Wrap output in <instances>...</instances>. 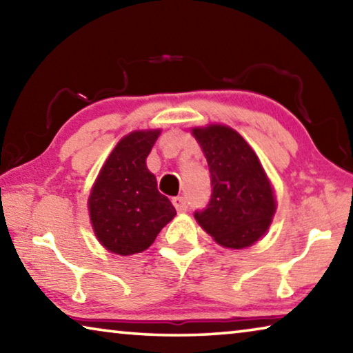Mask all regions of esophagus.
Instances as JSON below:
<instances>
[{
	"mask_svg": "<svg viewBox=\"0 0 353 353\" xmlns=\"http://www.w3.org/2000/svg\"><path fill=\"white\" fill-rule=\"evenodd\" d=\"M172 205L176 207V210H177L179 213H182V212H187V210H188L187 199L182 198V196H177V198L172 199Z\"/></svg>",
	"mask_w": 353,
	"mask_h": 353,
	"instance_id": "obj_1",
	"label": "esophagus"
}]
</instances>
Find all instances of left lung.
Here are the masks:
<instances>
[{
  "mask_svg": "<svg viewBox=\"0 0 353 353\" xmlns=\"http://www.w3.org/2000/svg\"><path fill=\"white\" fill-rule=\"evenodd\" d=\"M205 154L212 194L194 218L224 248L241 249L265 234L276 212L270 181L255 152L234 129L213 124L193 129Z\"/></svg>",
  "mask_w": 353,
  "mask_h": 353,
  "instance_id": "obj_1",
  "label": "left lung"
}]
</instances>
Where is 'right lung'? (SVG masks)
<instances>
[{
	"mask_svg": "<svg viewBox=\"0 0 353 353\" xmlns=\"http://www.w3.org/2000/svg\"><path fill=\"white\" fill-rule=\"evenodd\" d=\"M160 130H137L113 149L93 185L88 210L99 243L118 255L148 249L174 218L176 208L157 190L146 157Z\"/></svg>",
	"mask_w": 353,
	"mask_h": 353,
	"instance_id": "1",
	"label": "right lung"
}]
</instances>
